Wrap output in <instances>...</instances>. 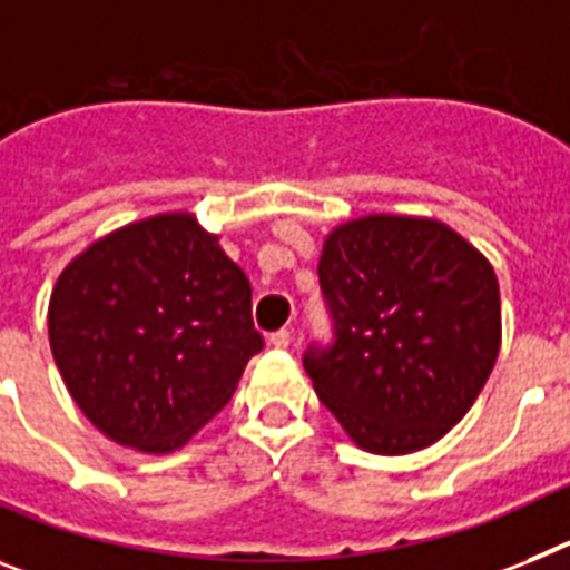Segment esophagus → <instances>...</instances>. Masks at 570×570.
Instances as JSON below:
<instances>
[{
    "mask_svg": "<svg viewBox=\"0 0 570 570\" xmlns=\"http://www.w3.org/2000/svg\"><path fill=\"white\" fill-rule=\"evenodd\" d=\"M289 342H293V333H289V330H277V333H272L269 336V344L272 347H277V351H286Z\"/></svg>",
    "mask_w": 570,
    "mask_h": 570,
    "instance_id": "34e87169",
    "label": "esophagus"
}]
</instances>
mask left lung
Masks as SVG:
<instances>
[{
    "instance_id": "1",
    "label": "left lung",
    "mask_w": 570,
    "mask_h": 570,
    "mask_svg": "<svg viewBox=\"0 0 570 570\" xmlns=\"http://www.w3.org/2000/svg\"><path fill=\"white\" fill-rule=\"evenodd\" d=\"M318 281L336 342L304 367L347 438L409 455L461 423L501 347L490 261L440 219L367 214L324 237Z\"/></svg>"
}]
</instances>
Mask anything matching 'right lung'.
<instances>
[{
    "label": "right lung",
    "instance_id": "obj_1",
    "mask_svg": "<svg viewBox=\"0 0 570 570\" xmlns=\"http://www.w3.org/2000/svg\"><path fill=\"white\" fill-rule=\"evenodd\" d=\"M49 342L86 420L150 455L185 446L263 347L246 272L190 212L86 246L51 289Z\"/></svg>",
    "mask_w": 570,
    "mask_h": 570
}]
</instances>
